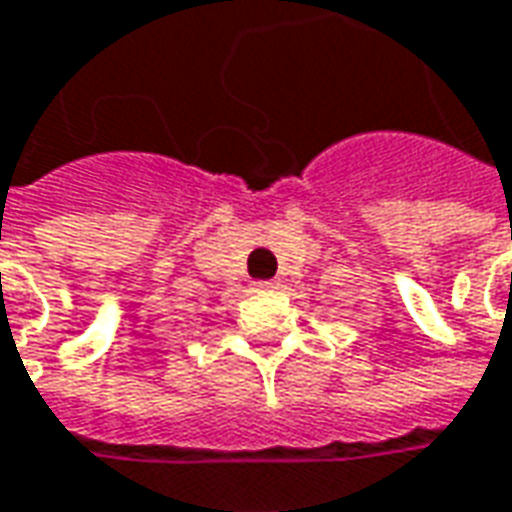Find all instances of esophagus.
Listing matches in <instances>:
<instances>
[{
  "label": "esophagus",
  "mask_w": 512,
  "mask_h": 512,
  "mask_svg": "<svg viewBox=\"0 0 512 512\" xmlns=\"http://www.w3.org/2000/svg\"><path fill=\"white\" fill-rule=\"evenodd\" d=\"M255 288H260V291H274V288H277V282H274V280H260V282H255Z\"/></svg>",
  "instance_id": "34e87169"
}]
</instances>
